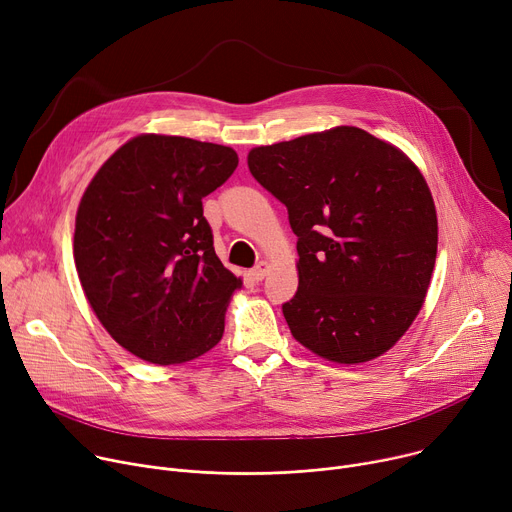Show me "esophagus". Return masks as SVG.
I'll list each match as a JSON object with an SVG mask.
<instances>
[{
	"mask_svg": "<svg viewBox=\"0 0 512 512\" xmlns=\"http://www.w3.org/2000/svg\"><path fill=\"white\" fill-rule=\"evenodd\" d=\"M268 268H270V266H268V262H264V260H262V262H258V264L250 270L252 279H254L256 283H260V281L266 277V274H268Z\"/></svg>",
	"mask_w": 512,
	"mask_h": 512,
	"instance_id": "obj_1",
	"label": "esophagus"
}]
</instances>
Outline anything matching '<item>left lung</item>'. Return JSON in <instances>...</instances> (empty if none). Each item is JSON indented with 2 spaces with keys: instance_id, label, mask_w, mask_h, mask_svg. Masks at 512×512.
Wrapping results in <instances>:
<instances>
[{
  "instance_id": "8db88e82",
  "label": "left lung",
  "mask_w": 512,
  "mask_h": 512,
  "mask_svg": "<svg viewBox=\"0 0 512 512\" xmlns=\"http://www.w3.org/2000/svg\"><path fill=\"white\" fill-rule=\"evenodd\" d=\"M248 168L297 235L299 289L283 303L295 340L344 365L383 355L435 268L437 211L420 170L357 127L256 147Z\"/></svg>"
}]
</instances>
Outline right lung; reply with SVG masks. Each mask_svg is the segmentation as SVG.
<instances>
[{"label": "right lung", "instance_id": "1", "mask_svg": "<svg viewBox=\"0 0 512 512\" xmlns=\"http://www.w3.org/2000/svg\"><path fill=\"white\" fill-rule=\"evenodd\" d=\"M238 168L231 147L139 135L116 149L86 188L73 256L108 334L135 357L174 365L223 336L242 281L221 264L203 199Z\"/></svg>", "mask_w": 512, "mask_h": 512}]
</instances>
